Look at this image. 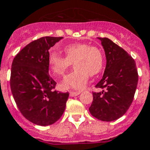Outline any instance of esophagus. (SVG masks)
Returning a JSON list of instances; mask_svg holds the SVG:
<instances>
[{
    "mask_svg": "<svg viewBox=\"0 0 150 150\" xmlns=\"http://www.w3.org/2000/svg\"><path fill=\"white\" fill-rule=\"evenodd\" d=\"M80 91H75V92H71L70 96L71 97H75V96H78L79 94H80Z\"/></svg>",
    "mask_w": 150,
    "mask_h": 150,
    "instance_id": "obj_1",
    "label": "esophagus"
}]
</instances>
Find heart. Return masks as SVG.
Returning <instances> with one entry per match:
<instances>
[{
  "label": "heart",
  "mask_w": 150,
  "mask_h": 150,
  "mask_svg": "<svg viewBox=\"0 0 150 150\" xmlns=\"http://www.w3.org/2000/svg\"><path fill=\"white\" fill-rule=\"evenodd\" d=\"M64 51L66 57L52 52L48 59L50 70L56 76L64 75L73 63L75 68L63 79V89H83L89 75H98L102 69L104 55L98 47L90 46L86 43H72L67 45Z\"/></svg>",
  "instance_id": "1"
}]
</instances>
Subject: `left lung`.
I'll return each instance as SVG.
<instances>
[{"mask_svg": "<svg viewBox=\"0 0 150 150\" xmlns=\"http://www.w3.org/2000/svg\"><path fill=\"white\" fill-rule=\"evenodd\" d=\"M98 38L105 52L106 67L102 79L95 86L102 90L93 92L89 110L95 118L110 122L123 116L131 106L139 75L135 61L125 50L107 38Z\"/></svg>", "mask_w": 150, "mask_h": 150, "instance_id": "left-lung-1", "label": "left lung"}]
</instances>
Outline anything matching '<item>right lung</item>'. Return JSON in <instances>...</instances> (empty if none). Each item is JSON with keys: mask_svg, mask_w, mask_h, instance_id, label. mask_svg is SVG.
<instances>
[{"mask_svg": "<svg viewBox=\"0 0 150 150\" xmlns=\"http://www.w3.org/2000/svg\"><path fill=\"white\" fill-rule=\"evenodd\" d=\"M62 37H42L26 45L11 64L10 86L25 118L39 126L51 125L62 116L68 92L54 90L49 75V50Z\"/></svg>", "mask_w": 150, "mask_h": 150, "instance_id": "1", "label": "right lung"}]
</instances>
